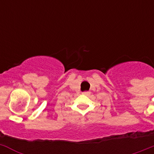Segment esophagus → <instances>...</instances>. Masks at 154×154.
<instances>
[{
	"label": "esophagus",
	"mask_w": 154,
	"mask_h": 154,
	"mask_svg": "<svg viewBox=\"0 0 154 154\" xmlns=\"http://www.w3.org/2000/svg\"><path fill=\"white\" fill-rule=\"evenodd\" d=\"M82 94H83V95H85V96H89L90 92H82Z\"/></svg>",
	"instance_id": "34e87169"
}]
</instances>
